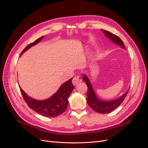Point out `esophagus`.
I'll return each instance as SVG.
<instances>
[{"label":"esophagus","mask_w":148,"mask_h":148,"mask_svg":"<svg viewBox=\"0 0 148 148\" xmlns=\"http://www.w3.org/2000/svg\"><path fill=\"white\" fill-rule=\"evenodd\" d=\"M82 82V77L79 75H77L73 77L72 79V83L73 85H77L79 83Z\"/></svg>","instance_id":"esophagus-1"}]
</instances>
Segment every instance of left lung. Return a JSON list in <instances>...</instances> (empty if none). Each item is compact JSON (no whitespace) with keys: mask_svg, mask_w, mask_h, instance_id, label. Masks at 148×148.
Listing matches in <instances>:
<instances>
[{"mask_svg":"<svg viewBox=\"0 0 148 148\" xmlns=\"http://www.w3.org/2000/svg\"><path fill=\"white\" fill-rule=\"evenodd\" d=\"M106 36L109 38L112 42L118 44V45L122 46V47L125 48L124 44L123 41H122L119 37H118L117 35H115L113 33H112L108 31H106L104 29H102ZM83 80L86 82V84L88 86V91H87V102L89 106L92 108L95 112H97L98 113L101 114H107L109 113L110 112L115 110L116 108L122 104V102L123 101L125 97L127 96L128 92H125L123 96L120 97L118 98L117 99H115L113 101H101L99 99H97L96 97L95 92H94L93 88L92 87V85L89 82V79L86 75H84L83 76Z\"/></svg>","mask_w":148,"mask_h":148,"instance_id":"left-lung-1","label":"left lung"}]
</instances>
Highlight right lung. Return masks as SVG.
Wrapping results in <instances>:
<instances>
[{
  "label": "right lung",
  "mask_w": 148,
  "mask_h": 148,
  "mask_svg": "<svg viewBox=\"0 0 148 148\" xmlns=\"http://www.w3.org/2000/svg\"><path fill=\"white\" fill-rule=\"evenodd\" d=\"M43 36L38 38L32 43L26 46L21 54L23 53L31 46H34L40 41ZM72 78L64 83L54 95L48 99L44 101H37L29 97L25 94L20 87L21 95L27 105L36 112L47 117H56L64 113L68 106V98L74 89V85L71 83Z\"/></svg>",
  "instance_id": "add662e5"
}]
</instances>
